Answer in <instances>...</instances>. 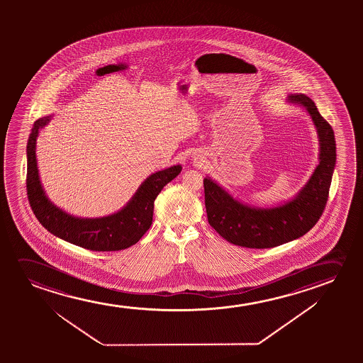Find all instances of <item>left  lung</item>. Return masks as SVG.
I'll use <instances>...</instances> for the list:
<instances>
[{"mask_svg": "<svg viewBox=\"0 0 363 363\" xmlns=\"http://www.w3.org/2000/svg\"><path fill=\"white\" fill-rule=\"evenodd\" d=\"M290 101L303 105L313 118L320 138V162L296 199L274 208H252L240 203L212 179H204V203L212 228L229 243L245 248L278 247L308 233L323 216L336 162V141L331 125L303 94Z\"/></svg>", "mask_w": 363, "mask_h": 363, "instance_id": "8db88e82", "label": "left lung"}]
</instances>
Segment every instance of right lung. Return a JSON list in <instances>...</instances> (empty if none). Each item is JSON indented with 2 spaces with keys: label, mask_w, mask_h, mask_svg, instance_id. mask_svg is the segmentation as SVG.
<instances>
[{
  "label": "right lung",
  "mask_w": 363,
  "mask_h": 363,
  "mask_svg": "<svg viewBox=\"0 0 363 363\" xmlns=\"http://www.w3.org/2000/svg\"><path fill=\"white\" fill-rule=\"evenodd\" d=\"M50 116L35 121L27 144V196L35 218L58 238L94 252H116L138 243L152 223L154 202L169 181L179 176L182 167L172 166L145 179L129 203L118 213L95 219L77 218L48 201L40 184L35 140L38 131L48 124Z\"/></svg>",
  "instance_id": "add662e5"
}]
</instances>
